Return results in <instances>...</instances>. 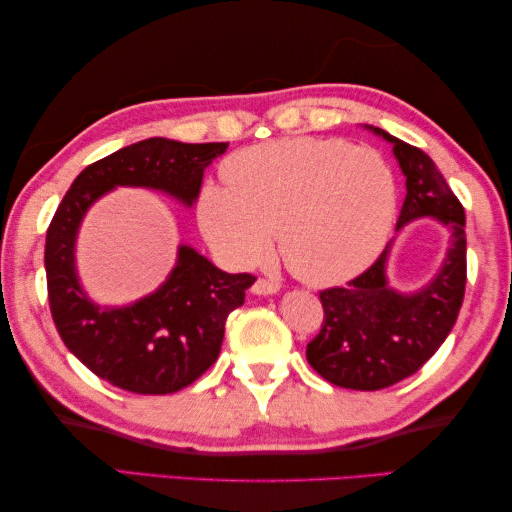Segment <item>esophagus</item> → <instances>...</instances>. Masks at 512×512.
I'll return each instance as SVG.
<instances>
[{
	"instance_id": "esophagus-1",
	"label": "esophagus",
	"mask_w": 512,
	"mask_h": 512,
	"mask_svg": "<svg viewBox=\"0 0 512 512\" xmlns=\"http://www.w3.org/2000/svg\"><path fill=\"white\" fill-rule=\"evenodd\" d=\"M251 292L254 295H274V292H279V283L272 279H256L254 286H251Z\"/></svg>"
}]
</instances>
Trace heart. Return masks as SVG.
Returning a JSON list of instances; mask_svg holds the SVG:
<instances>
[{"label": "heart", "instance_id": "b5f03b06", "mask_svg": "<svg viewBox=\"0 0 512 512\" xmlns=\"http://www.w3.org/2000/svg\"><path fill=\"white\" fill-rule=\"evenodd\" d=\"M229 186L208 183L199 224L226 261L249 267L270 254L311 283L338 281L379 254L395 217V179L379 152L345 140L292 138L231 156Z\"/></svg>", "mask_w": 512, "mask_h": 512}]
</instances>
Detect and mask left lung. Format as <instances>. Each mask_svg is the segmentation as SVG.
Returning <instances> with one entry per match:
<instances>
[{
  "instance_id": "8db88e82",
  "label": "left lung",
  "mask_w": 512,
  "mask_h": 512,
  "mask_svg": "<svg viewBox=\"0 0 512 512\" xmlns=\"http://www.w3.org/2000/svg\"><path fill=\"white\" fill-rule=\"evenodd\" d=\"M376 133L395 145L406 177L397 229L415 217H438L451 229V247L440 274L415 295L388 288V251L347 286L320 292L324 320L308 342L306 358L322 379L351 390L390 388L420 370L454 329L467 283L463 204L429 154L385 131Z\"/></svg>"
}]
</instances>
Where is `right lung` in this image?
Returning <instances> with one entry per match:
<instances>
[{"instance_id": "right-lung-1", "label": "right lung", "mask_w": 512, "mask_h": 512, "mask_svg": "<svg viewBox=\"0 0 512 512\" xmlns=\"http://www.w3.org/2000/svg\"><path fill=\"white\" fill-rule=\"evenodd\" d=\"M229 142L188 145L167 138L140 140L88 165L49 222L45 272L49 311L65 347L99 379L136 395H167L195 383L220 356L224 324L245 304L254 274H226L181 247L179 261L154 295L127 308H99L74 274V238L83 213L115 186L170 192L197 199L204 170Z\"/></svg>"}]
</instances>
